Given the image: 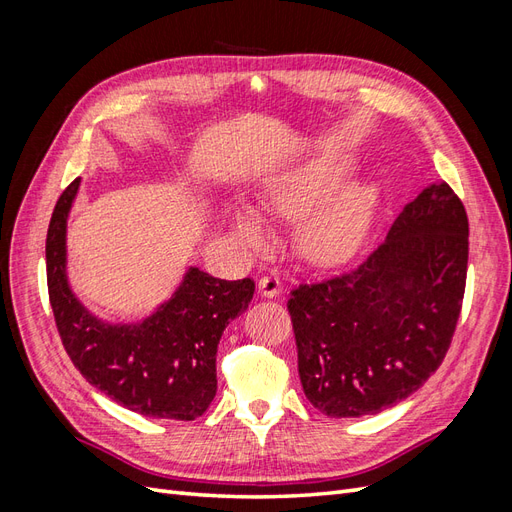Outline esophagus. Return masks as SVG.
Listing matches in <instances>:
<instances>
[{"instance_id": "obj_1", "label": "esophagus", "mask_w": 512, "mask_h": 512, "mask_svg": "<svg viewBox=\"0 0 512 512\" xmlns=\"http://www.w3.org/2000/svg\"><path fill=\"white\" fill-rule=\"evenodd\" d=\"M258 292H260V297H265V299L280 297V294H282V282H280V277H277V275H265V277H260V280H258Z\"/></svg>"}]
</instances>
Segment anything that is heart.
I'll list each match as a JSON object with an SVG mask.
<instances>
[{
  "label": "heart",
  "mask_w": 512,
  "mask_h": 512,
  "mask_svg": "<svg viewBox=\"0 0 512 512\" xmlns=\"http://www.w3.org/2000/svg\"><path fill=\"white\" fill-rule=\"evenodd\" d=\"M352 164L339 156H318L273 175L260 198L269 218L299 224L297 247L316 267H339L363 250L378 209V185L352 179L341 185ZM235 235L250 250H265L271 228L252 205L230 211Z\"/></svg>",
  "instance_id": "b5f03b06"
}]
</instances>
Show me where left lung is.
Listing matches in <instances>:
<instances>
[{
  "label": "left lung",
  "instance_id": "left-lung-1",
  "mask_svg": "<svg viewBox=\"0 0 512 512\" xmlns=\"http://www.w3.org/2000/svg\"><path fill=\"white\" fill-rule=\"evenodd\" d=\"M468 215L429 183L361 267L292 290L299 378L331 418L378 414L421 389L451 346L468 273Z\"/></svg>",
  "mask_w": 512,
  "mask_h": 512
}]
</instances>
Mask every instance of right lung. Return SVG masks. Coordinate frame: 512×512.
<instances>
[{
  "label": "right lung",
  "instance_id": "add662e5",
  "mask_svg": "<svg viewBox=\"0 0 512 512\" xmlns=\"http://www.w3.org/2000/svg\"><path fill=\"white\" fill-rule=\"evenodd\" d=\"M81 179L59 196L46 232V282L61 342L74 367L98 391L151 418L194 421L218 391L215 354L230 320L254 297L250 277L218 280L185 271L173 297L138 322L111 324L79 301L68 282L66 228Z\"/></svg>",
  "mask_w": 512,
  "mask_h": 512
}]
</instances>
